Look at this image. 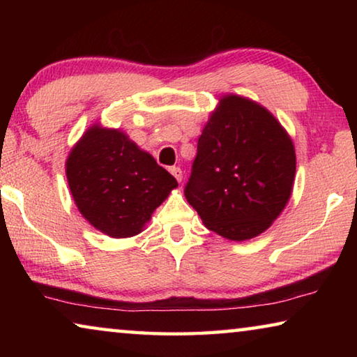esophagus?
Returning a JSON list of instances; mask_svg holds the SVG:
<instances>
[{
	"label": "esophagus",
	"instance_id": "1",
	"mask_svg": "<svg viewBox=\"0 0 357 357\" xmlns=\"http://www.w3.org/2000/svg\"><path fill=\"white\" fill-rule=\"evenodd\" d=\"M170 173L173 174L174 178H176L178 183H181V181H183V170H181L179 167H172L170 168Z\"/></svg>",
	"mask_w": 357,
	"mask_h": 357
}]
</instances>
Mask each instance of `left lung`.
Listing matches in <instances>:
<instances>
[{
    "label": "left lung",
    "mask_w": 357,
    "mask_h": 357,
    "mask_svg": "<svg viewBox=\"0 0 357 357\" xmlns=\"http://www.w3.org/2000/svg\"><path fill=\"white\" fill-rule=\"evenodd\" d=\"M294 146L257 102L228 94L198 138L184 195L204 227L231 241L266 231L291 197Z\"/></svg>",
    "instance_id": "1"
}]
</instances>
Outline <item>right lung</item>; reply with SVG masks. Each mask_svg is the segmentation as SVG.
I'll list each match as a JSON object with an SVG mask.
<instances>
[{"mask_svg": "<svg viewBox=\"0 0 357 357\" xmlns=\"http://www.w3.org/2000/svg\"><path fill=\"white\" fill-rule=\"evenodd\" d=\"M66 176L78 211L112 238L143 231L178 183L119 129L94 124L72 148Z\"/></svg>", "mask_w": 357, "mask_h": 357, "instance_id": "1", "label": "right lung"}]
</instances>
